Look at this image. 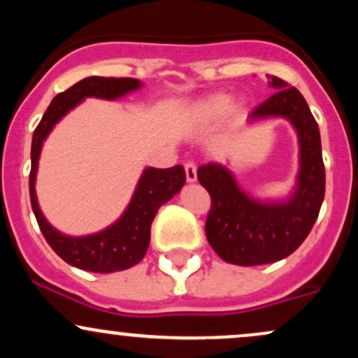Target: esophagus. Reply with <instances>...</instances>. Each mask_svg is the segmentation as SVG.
Returning a JSON list of instances; mask_svg holds the SVG:
<instances>
[{
	"label": "esophagus",
	"instance_id": "obj_1",
	"mask_svg": "<svg viewBox=\"0 0 358 358\" xmlns=\"http://www.w3.org/2000/svg\"><path fill=\"white\" fill-rule=\"evenodd\" d=\"M185 175H187V180L190 183L196 182V166H195V163H192V162L185 163Z\"/></svg>",
	"mask_w": 358,
	"mask_h": 358
}]
</instances>
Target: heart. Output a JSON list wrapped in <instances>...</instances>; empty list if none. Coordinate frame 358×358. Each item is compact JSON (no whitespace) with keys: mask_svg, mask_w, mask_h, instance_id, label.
I'll list each match as a JSON object with an SVG mask.
<instances>
[{"mask_svg":"<svg viewBox=\"0 0 358 358\" xmlns=\"http://www.w3.org/2000/svg\"><path fill=\"white\" fill-rule=\"evenodd\" d=\"M231 97L225 94H215L200 101L195 108V116L200 122H215L220 121L225 114L231 110Z\"/></svg>","mask_w":358,"mask_h":358,"instance_id":"1","label":"heart"}]
</instances>
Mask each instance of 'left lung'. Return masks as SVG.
<instances>
[{"label":"left lung","mask_w":358,"mask_h":358,"mask_svg":"<svg viewBox=\"0 0 358 358\" xmlns=\"http://www.w3.org/2000/svg\"><path fill=\"white\" fill-rule=\"evenodd\" d=\"M276 92L250 113V121L286 117L299 139L296 188L286 202L262 203L242 192L231 171L217 163L202 165L199 182L212 199L205 222L208 244L225 262L259 266L293 254L318 219L324 199L322 139L313 114L296 87L271 76Z\"/></svg>","instance_id":"8db88e82"}]
</instances>
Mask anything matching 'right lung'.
I'll use <instances>...</instances> for the list:
<instances>
[{
  "label": "right lung",
  "mask_w": 358,
  "mask_h": 358,
  "mask_svg": "<svg viewBox=\"0 0 358 358\" xmlns=\"http://www.w3.org/2000/svg\"><path fill=\"white\" fill-rule=\"evenodd\" d=\"M141 87L138 79L127 77H87L71 89L64 90L45 110L42 121L36 126L31 139V170H30V200L45 241L59 256L79 269L90 273H116L136 266L145 257L150 245V231L156 212L185 185L182 165L171 168H146L139 178L133 199L121 219L104 231L85 237L64 236L48 224L40 210L35 195V178L38 168L40 151L45 138L69 110L80 104L85 97L117 99L124 94Z\"/></svg>",
  "instance_id": "right-lung-1"
}]
</instances>
